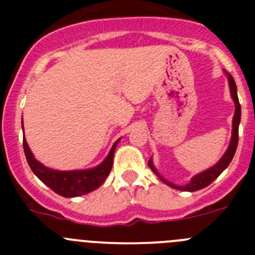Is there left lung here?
Returning <instances> with one entry per match:
<instances>
[{"instance_id": "1", "label": "left lung", "mask_w": 255, "mask_h": 255, "mask_svg": "<svg viewBox=\"0 0 255 255\" xmlns=\"http://www.w3.org/2000/svg\"><path fill=\"white\" fill-rule=\"evenodd\" d=\"M229 83H230V89H231V96H233V100L235 102V115H234V121H233V136H231V141H230L229 149L226 150V153L224 154V157L218 161V163H216L213 167H211L209 170L204 171V172L199 173L197 176H194L193 179L190 180L189 184L184 186H177L172 182L167 181V180H164L163 177L159 175L157 171H155L154 166L152 163V159L148 161V166L150 167V170L164 182V184H167L170 185L171 188L179 189V190H185V191H195L199 190V189H203L206 186H208L211 182L215 181L218 176L221 175V172L225 170L230 164V162L233 161L234 154L236 152V148H238V141H239V124H240V117H242V107H240V103H239V98H238V91H236V84L235 80L231 75H229Z\"/></svg>"}]
</instances>
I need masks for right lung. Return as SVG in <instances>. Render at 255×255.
Wrapping results in <instances>:
<instances>
[{
	"label": "right lung",
	"mask_w": 255,
	"mask_h": 255,
	"mask_svg": "<svg viewBox=\"0 0 255 255\" xmlns=\"http://www.w3.org/2000/svg\"><path fill=\"white\" fill-rule=\"evenodd\" d=\"M117 143H119V140L114 144L112 149L108 153L107 158L97 167L83 171H56L44 167L43 164L39 163L34 158V155L31 154L25 138H22L24 153H25L26 161H28L31 171L48 188H51L57 194L66 198L87 194V193H91V191L96 190L97 188L102 185L111 172L112 164H114V153Z\"/></svg>",
	"instance_id": "add662e5"
}]
</instances>
